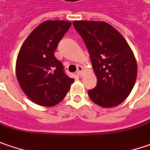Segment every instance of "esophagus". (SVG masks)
Here are the masks:
<instances>
[{"label": "esophagus", "instance_id": "34e87169", "mask_svg": "<svg viewBox=\"0 0 150 150\" xmlns=\"http://www.w3.org/2000/svg\"><path fill=\"white\" fill-rule=\"evenodd\" d=\"M77 74L79 75V77H81L83 75V67L81 66L78 67V70H77Z\"/></svg>", "mask_w": 150, "mask_h": 150}]
</instances>
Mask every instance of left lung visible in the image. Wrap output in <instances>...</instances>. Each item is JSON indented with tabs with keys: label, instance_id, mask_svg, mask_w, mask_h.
<instances>
[{
	"label": "left lung",
	"instance_id": "left-lung-1",
	"mask_svg": "<svg viewBox=\"0 0 150 150\" xmlns=\"http://www.w3.org/2000/svg\"><path fill=\"white\" fill-rule=\"evenodd\" d=\"M73 26L86 45L97 84L88 94L98 105L110 108L130 94L135 84L138 66L127 42L105 22L74 21Z\"/></svg>",
	"mask_w": 150,
	"mask_h": 150
}]
</instances>
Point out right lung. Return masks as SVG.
Returning <instances> with one entry per match:
<instances>
[{
	"instance_id": "obj_1",
	"label": "right lung",
	"mask_w": 150,
	"mask_h": 150,
	"mask_svg": "<svg viewBox=\"0 0 150 150\" xmlns=\"http://www.w3.org/2000/svg\"><path fill=\"white\" fill-rule=\"evenodd\" d=\"M71 24L63 20L42 23L31 32L19 50L16 62L19 85L31 100L42 106L60 103L74 82L54 56L58 43Z\"/></svg>"
}]
</instances>
